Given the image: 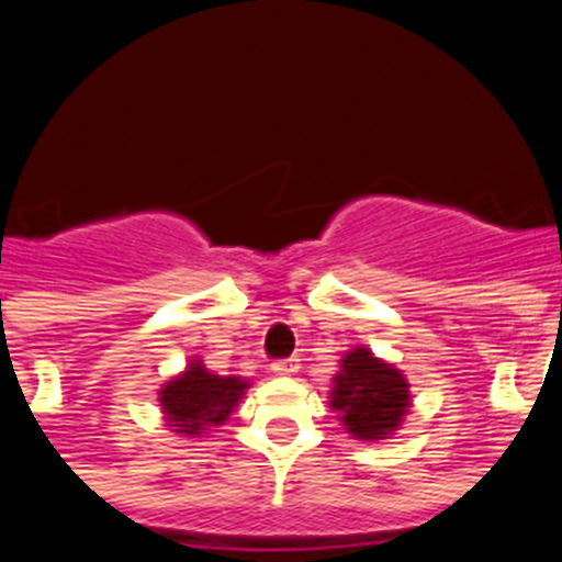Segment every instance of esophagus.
Instances as JSON below:
<instances>
[{
  "mask_svg": "<svg viewBox=\"0 0 562 562\" xmlns=\"http://www.w3.org/2000/svg\"><path fill=\"white\" fill-rule=\"evenodd\" d=\"M299 371V358H282L271 363V374L277 376H291Z\"/></svg>",
  "mask_w": 562,
  "mask_h": 562,
  "instance_id": "34e87169",
  "label": "esophagus"
}]
</instances>
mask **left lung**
Masks as SVG:
<instances>
[{
	"mask_svg": "<svg viewBox=\"0 0 562 562\" xmlns=\"http://www.w3.org/2000/svg\"><path fill=\"white\" fill-rule=\"evenodd\" d=\"M329 405L340 413V422L355 438L376 440L400 427L411 393L405 376L393 366L376 360L369 349H355L335 376Z\"/></svg>",
	"mask_w": 562,
	"mask_h": 562,
	"instance_id": "obj_1",
	"label": "left lung"
}]
</instances>
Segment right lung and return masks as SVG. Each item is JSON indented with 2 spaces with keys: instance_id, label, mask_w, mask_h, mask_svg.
I'll return each mask as SVG.
<instances>
[{
  "instance_id": "right-lung-1",
  "label": "right lung",
  "mask_w": 562,
  "mask_h": 562,
  "mask_svg": "<svg viewBox=\"0 0 562 562\" xmlns=\"http://www.w3.org/2000/svg\"><path fill=\"white\" fill-rule=\"evenodd\" d=\"M246 387L249 382L244 376L210 374L196 360L186 374L162 385L160 405L177 432L199 435L207 427H218L227 422Z\"/></svg>"
}]
</instances>
